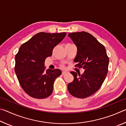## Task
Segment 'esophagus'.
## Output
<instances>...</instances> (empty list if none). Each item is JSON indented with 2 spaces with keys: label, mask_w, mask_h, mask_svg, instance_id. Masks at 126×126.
<instances>
[{
  "label": "esophagus",
  "mask_w": 126,
  "mask_h": 126,
  "mask_svg": "<svg viewBox=\"0 0 126 126\" xmlns=\"http://www.w3.org/2000/svg\"><path fill=\"white\" fill-rule=\"evenodd\" d=\"M68 73V72H67V71H63L62 73V75H65V74H66Z\"/></svg>",
  "instance_id": "1"
}]
</instances>
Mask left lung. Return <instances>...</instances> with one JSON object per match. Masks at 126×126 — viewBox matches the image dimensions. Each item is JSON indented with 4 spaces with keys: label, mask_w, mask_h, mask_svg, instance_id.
<instances>
[{
    "label": "left lung",
    "mask_w": 126,
    "mask_h": 126,
    "mask_svg": "<svg viewBox=\"0 0 126 126\" xmlns=\"http://www.w3.org/2000/svg\"><path fill=\"white\" fill-rule=\"evenodd\" d=\"M68 37L77 48L75 67L83 68L84 72L78 76L76 72H71L74 80L68 84V90L74 97L85 98L101 88L108 73L109 58L104 46L89 33H71Z\"/></svg>",
    "instance_id": "left-lung-1"
}]
</instances>
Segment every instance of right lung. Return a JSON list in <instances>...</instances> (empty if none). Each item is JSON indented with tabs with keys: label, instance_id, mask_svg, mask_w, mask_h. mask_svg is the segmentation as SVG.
Returning <instances> with one entry per match:
<instances>
[{
	"label": "right lung",
	"instance_id": "1",
	"mask_svg": "<svg viewBox=\"0 0 126 126\" xmlns=\"http://www.w3.org/2000/svg\"><path fill=\"white\" fill-rule=\"evenodd\" d=\"M67 33H37L20 46L16 55L14 70L19 84L29 96L43 99L50 96L61 70L46 69L44 61Z\"/></svg>",
	"mask_w": 126,
	"mask_h": 126
}]
</instances>
